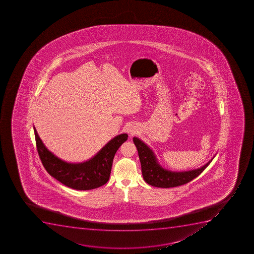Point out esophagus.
Wrapping results in <instances>:
<instances>
[{
	"label": "esophagus",
	"instance_id": "1",
	"mask_svg": "<svg viewBox=\"0 0 254 254\" xmlns=\"http://www.w3.org/2000/svg\"><path fill=\"white\" fill-rule=\"evenodd\" d=\"M127 132L130 134V135H133V134L136 133V129L133 126H128V127H127Z\"/></svg>",
	"mask_w": 254,
	"mask_h": 254
}]
</instances>
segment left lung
Wrapping results in <instances>:
<instances>
[{
  "mask_svg": "<svg viewBox=\"0 0 254 254\" xmlns=\"http://www.w3.org/2000/svg\"><path fill=\"white\" fill-rule=\"evenodd\" d=\"M133 142L138 151L144 181L150 186L158 188H171L188 183L199 176L215 156L214 155L210 161L199 168L190 171H172L161 166L152 149L141 139L134 136Z\"/></svg>",
  "mask_w": 254,
  "mask_h": 254,
  "instance_id": "8db88e82",
  "label": "left lung"
}]
</instances>
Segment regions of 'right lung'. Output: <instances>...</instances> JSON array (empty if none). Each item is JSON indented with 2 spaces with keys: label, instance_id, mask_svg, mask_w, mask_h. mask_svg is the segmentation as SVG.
<instances>
[{
  "label": "right lung",
  "instance_id": "right-lung-1",
  "mask_svg": "<svg viewBox=\"0 0 254 254\" xmlns=\"http://www.w3.org/2000/svg\"><path fill=\"white\" fill-rule=\"evenodd\" d=\"M34 131L38 153L47 172L64 186L78 190H93L108 182L116 152L128 137L127 133L119 134L87 161L68 162L46 147L35 127Z\"/></svg>",
  "mask_w": 254,
  "mask_h": 254
}]
</instances>
